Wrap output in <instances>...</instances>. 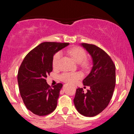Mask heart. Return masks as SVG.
I'll return each instance as SVG.
<instances>
[{"instance_id":"obj_1","label":"heart","mask_w":134,"mask_h":134,"mask_svg":"<svg viewBox=\"0 0 134 134\" xmlns=\"http://www.w3.org/2000/svg\"><path fill=\"white\" fill-rule=\"evenodd\" d=\"M67 52L69 55L74 60L75 62L77 64L82 63L86 59L87 56L86 52L81 47H75L71 48L69 49ZM61 57H62L61 52H57L53 55V59H52V65H53V68H58V67L59 66ZM86 62H83L82 63V65L84 67L86 65ZM81 77H82V74L79 72H64L60 76V79L61 81L68 83V84H73L81 79Z\"/></svg>"}]
</instances>
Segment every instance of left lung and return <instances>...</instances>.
Here are the masks:
<instances>
[{
	"label": "left lung",
	"instance_id": "left-lung-1",
	"mask_svg": "<svg viewBox=\"0 0 134 134\" xmlns=\"http://www.w3.org/2000/svg\"><path fill=\"white\" fill-rule=\"evenodd\" d=\"M81 44L93 60L91 70L82 81L84 86L90 89L86 93L82 88L77 89L74 103L79 113L91 117L103 111L111 100L116 82L115 65L110 57L100 48L91 44Z\"/></svg>",
	"mask_w": 134,
	"mask_h": 134
}]
</instances>
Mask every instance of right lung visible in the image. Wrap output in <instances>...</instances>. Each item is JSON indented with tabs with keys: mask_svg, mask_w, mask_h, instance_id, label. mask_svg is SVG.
<instances>
[{
	"mask_svg": "<svg viewBox=\"0 0 134 134\" xmlns=\"http://www.w3.org/2000/svg\"><path fill=\"white\" fill-rule=\"evenodd\" d=\"M68 43L43 42L27 53L18 74L19 92L26 107L38 116L51 113L56 108L62 84L50 87L46 78L53 70L55 53Z\"/></svg>",
	"mask_w": 134,
	"mask_h": 134,
	"instance_id": "obj_1",
	"label": "right lung"
}]
</instances>
